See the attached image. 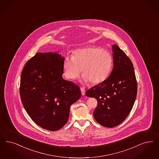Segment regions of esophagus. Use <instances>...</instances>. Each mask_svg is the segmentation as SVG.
I'll return each instance as SVG.
<instances>
[{
    "label": "esophagus",
    "mask_w": 159,
    "mask_h": 159,
    "mask_svg": "<svg viewBox=\"0 0 159 159\" xmlns=\"http://www.w3.org/2000/svg\"><path fill=\"white\" fill-rule=\"evenodd\" d=\"M80 90H81L82 95L83 96L84 95H85V92H86L84 88H80Z\"/></svg>",
    "instance_id": "obj_1"
}]
</instances>
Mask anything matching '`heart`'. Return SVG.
I'll return each mask as SVG.
<instances>
[{"instance_id": "obj_1", "label": "heart", "mask_w": 159, "mask_h": 159, "mask_svg": "<svg viewBox=\"0 0 159 159\" xmlns=\"http://www.w3.org/2000/svg\"><path fill=\"white\" fill-rule=\"evenodd\" d=\"M112 57L108 51L96 47L76 50L73 56L64 58V75L71 80L78 79L82 70L83 80L97 84L105 81L112 67Z\"/></svg>"}]
</instances>
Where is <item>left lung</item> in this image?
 <instances>
[{"instance_id":"8db88e82","label":"left lung","mask_w":159,"mask_h":159,"mask_svg":"<svg viewBox=\"0 0 159 159\" xmlns=\"http://www.w3.org/2000/svg\"><path fill=\"white\" fill-rule=\"evenodd\" d=\"M113 69L103 82L87 90L86 95L95 98L97 107L94 118L99 124L108 128L120 125L133 107L137 93V84L133 64L125 53L112 45Z\"/></svg>"}]
</instances>
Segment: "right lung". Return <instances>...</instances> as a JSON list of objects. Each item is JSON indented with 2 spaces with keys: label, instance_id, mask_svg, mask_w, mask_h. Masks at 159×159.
Wrapping results in <instances>:
<instances>
[{
  "label": "right lung",
  "instance_id": "right-lung-1",
  "mask_svg": "<svg viewBox=\"0 0 159 159\" xmlns=\"http://www.w3.org/2000/svg\"><path fill=\"white\" fill-rule=\"evenodd\" d=\"M64 57L58 52H38L25 64L20 76L23 106L39 127L57 131L67 123L70 106L81 96L79 87L64 80Z\"/></svg>",
  "mask_w": 159,
  "mask_h": 159
}]
</instances>
